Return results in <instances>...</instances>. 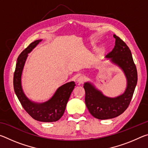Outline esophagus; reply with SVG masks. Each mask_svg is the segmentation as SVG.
I'll list each match as a JSON object with an SVG mask.
<instances>
[{"instance_id":"obj_1","label":"esophagus","mask_w":148,"mask_h":148,"mask_svg":"<svg viewBox=\"0 0 148 148\" xmlns=\"http://www.w3.org/2000/svg\"><path fill=\"white\" fill-rule=\"evenodd\" d=\"M86 82V77L84 76H80L77 79V83L78 84H82Z\"/></svg>"}]
</instances>
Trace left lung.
Instances as JSON below:
<instances>
[{
    "label": "left lung",
    "instance_id": "8db88e82",
    "mask_svg": "<svg viewBox=\"0 0 148 148\" xmlns=\"http://www.w3.org/2000/svg\"><path fill=\"white\" fill-rule=\"evenodd\" d=\"M114 37L116 39V45L106 57L123 71L127 77V87L123 95L116 98H108L91 84H84L86 106L90 114L99 119H112L123 113L129 106L137 84V70L131 50L119 37L116 34H114Z\"/></svg>",
    "mask_w": 148,
    "mask_h": 148
}]
</instances>
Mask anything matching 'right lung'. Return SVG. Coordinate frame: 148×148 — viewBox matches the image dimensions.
Here are the masks:
<instances>
[{
	"mask_svg": "<svg viewBox=\"0 0 148 148\" xmlns=\"http://www.w3.org/2000/svg\"><path fill=\"white\" fill-rule=\"evenodd\" d=\"M41 41L42 40H38L32 42L19 54L14 74V88L20 103L32 118L42 122H53L58 121L63 115L67 102L76 84L71 82L60 87L52 98L44 103H34L27 98L21 88V73L27 53Z\"/></svg>",
	"mask_w": 148,
	"mask_h": 148,
	"instance_id": "right-lung-1",
	"label": "right lung"
}]
</instances>
